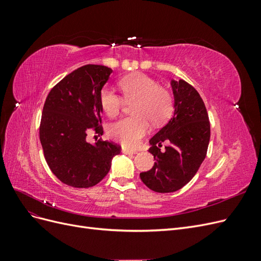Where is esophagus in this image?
Segmentation results:
<instances>
[{
	"label": "esophagus",
	"instance_id": "34e87169",
	"mask_svg": "<svg viewBox=\"0 0 261 261\" xmlns=\"http://www.w3.org/2000/svg\"><path fill=\"white\" fill-rule=\"evenodd\" d=\"M122 152L125 153V154H135V153H137L136 150H129V149H126V148L122 149Z\"/></svg>",
	"mask_w": 261,
	"mask_h": 261
}]
</instances>
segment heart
<instances>
[{
    "instance_id": "1",
    "label": "heart",
    "mask_w": 261,
    "mask_h": 261,
    "mask_svg": "<svg viewBox=\"0 0 261 261\" xmlns=\"http://www.w3.org/2000/svg\"><path fill=\"white\" fill-rule=\"evenodd\" d=\"M127 102H134V116L118 118L108 126V135L123 146L136 147L153 125L164 123L172 115L174 98L171 91L159 86L153 78L145 74L126 76L118 83ZM100 106L110 115H115L123 107L124 100L111 87H103L99 94Z\"/></svg>"
}]
</instances>
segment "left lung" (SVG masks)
<instances>
[{
	"label": "left lung",
	"mask_w": 261,
	"mask_h": 261,
	"mask_svg": "<svg viewBox=\"0 0 261 261\" xmlns=\"http://www.w3.org/2000/svg\"><path fill=\"white\" fill-rule=\"evenodd\" d=\"M174 114L150 139L149 152L154 158L151 170L140 173L143 183L156 193L176 192L198 171L207 154L210 122L203 101L192 85L172 81ZM163 141L169 145L163 152Z\"/></svg>",
	"instance_id": "1"
}]
</instances>
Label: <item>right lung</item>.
<instances>
[{"label": "right lung", "instance_id": "right-lung-1", "mask_svg": "<svg viewBox=\"0 0 261 261\" xmlns=\"http://www.w3.org/2000/svg\"><path fill=\"white\" fill-rule=\"evenodd\" d=\"M112 69L88 64L55 85L45 99L39 136L45 161L63 183L76 188L97 185L108 174L121 147L100 138L87 143V134H103L99 94Z\"/></svg>", "mask_w": 261, "mask_h": 261}]
</instances>
